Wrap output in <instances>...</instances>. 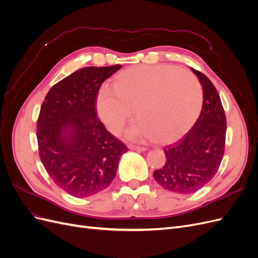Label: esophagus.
<instances>
[{
	"mask_svg": "<svg viewBox=\"0 0 258 258\" xmlns=\"http://www.w3.org/2000/svg\"><path fill=\"white\" fill-rule=\"evenodd\" d=\"M128 147L130 148V150H132V151H139V152H144V151H146V147H144V146H138V145H132V144H130Z\"/></svg>",
	"mask_w": 258,
	"mask_h": 258,
	"instance_id": "obj_1",
	"label": "esophagus"
}]
</instances>
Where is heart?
<instances>
[{
  "mask_svg": "<svg viewBox=\"0 0 258 258\" xmlns=\"http://www.w3.org/2000/svg\"><path fill=\"white\" fill-rule=\"evenodd\" d=\"M204 105V89L192 73L170 64L136 66L115 76L113 88L102 87L97 97L100 119L118 134L131 118L130 139L151 138L171 143L187 134Z\"/></svg>",
  "mask_w": 258,
  "mask_h": 258,
  "instance_id": "obj_1",
  "label": "heart"
}]
</instances>
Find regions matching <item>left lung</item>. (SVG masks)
Masks as SVG:
<instances>
[{
	"label": "left lung",
	"mask_w": 258,
	"mask_h": 258,
	"mask_svg": "<svg viewBox=\"0 0 258 258\" xmlns=\"http://www.w3.org/2000/svg\"><path fill=\"white\" fill-rule=\"evenodd\" d=\"M204 89V105L192 128L177 142L163 148L166 163L154 171L163 188L177 194H192L216 174L223 159L226 116L221 98L208 77L191 68Z\"/></svg>",
	"instance_id": "8db88e82"
}]
</instances>
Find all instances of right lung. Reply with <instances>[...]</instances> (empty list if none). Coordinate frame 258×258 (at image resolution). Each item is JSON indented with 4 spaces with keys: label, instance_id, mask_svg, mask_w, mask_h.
<instances>
[{
    "label": "right lung",
    "instance_id": "right-lung-1",
    "mask_svg": "<svg viewBox=\"0 0 258 258\" xmlns=\"http://www.w3.org/2000/svg\"><path fill=\"white\" fill-rule=\"evenodd\" d=\"M120 64L87 67L53 85L37 119L40 158L48 175L71 196L85 198L110 186L128 151L96 113L102 83Z\"/></svg>",
    "mask_w": 258,
    "mask_h": 258
}]
</instances>
